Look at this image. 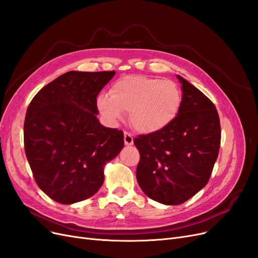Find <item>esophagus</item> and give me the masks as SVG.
I'll list each match as a JSON object with an SVG mask.
<instances>
[{
  "instance_id": "obj_1",
  "label": "esophagus",
  "mask_w": 258,
  "mask_h": 258,
  "mask_svg": "<svg viewBox=\"0 0 258 258\" xmlns=\"http://www.w3.org/2000/svg\"><path fill=\"white\" fill-rule=\"evenodd\" d=\"M123 141L126 145H132L134 144V137H132V135L129 134V132L124 131L123 132Z\"/></svg>"
}]
</instances>
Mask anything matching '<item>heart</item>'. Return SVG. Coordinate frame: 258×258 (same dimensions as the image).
I'll use <instances>...</instances> for the list:
<instances>
[{
  "mask_svg": "<svg viewBox=\"0 0 258 258\" xmlns=\"http://www.w3.org/2000/svg\"><path fill=\"white\" fill-rule=\"evenodd\" d=\"M97 104L100 113L110 121H119L127 112L137 131L155 134L176 118L182 91L172 81L130 75L115 82L110 96L101 95Z\"/></svg>",
  "mask_w": 258,
  "mask_h": 258,
  "instance_id": "1",
  "label": "heart"
}]
</instances>
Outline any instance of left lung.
<instances>
[{"label": "left lung", "instance_id": "8db88e82", "mask_svg": "<svg viewBox=\"0 0 258 258\" xmlns=\"http://www.w3.org/2000/svg\"><path fill=\"white\" fill-rule=\"evenodd\" d=\"M177 79L183 95L176 118L165 129L134 140L140 152V187L168 206L183 204L208 184L221 145L215 105L183 77Z\"/></svg>", "mask_w": 258, "mask_h": 258}]
</instances>
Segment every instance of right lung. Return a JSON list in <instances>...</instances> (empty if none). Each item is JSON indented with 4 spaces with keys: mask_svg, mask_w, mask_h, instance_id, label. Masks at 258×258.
<instances>
[{
    "mask_svg": "<svg viewBox=\"0 0 258 258\" xmlns=\"http://www.w3.org/2000/svg\"><path fill=\"white\" fill-rule=\"evenodd\" d=\"M115 71H70L31 101L23 126L26 156L38 187L52 200L75 204L93 196L105 163L123 147V132L97 118V97Z\"/></svg>",
    "mask_w": 258,
    "mask_h": 258,
    "instance_id": "add662e5",
    "label": "right lung"
}]
</instances>
